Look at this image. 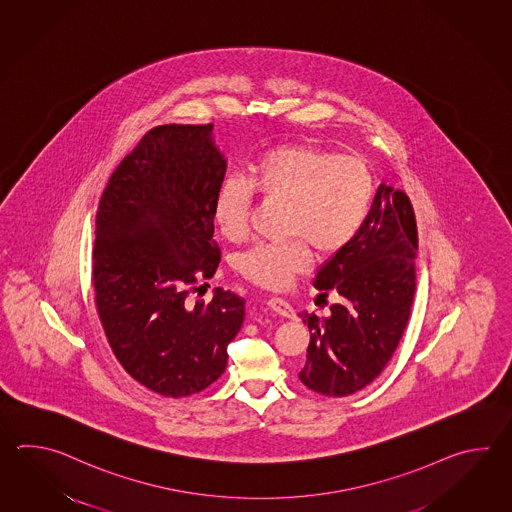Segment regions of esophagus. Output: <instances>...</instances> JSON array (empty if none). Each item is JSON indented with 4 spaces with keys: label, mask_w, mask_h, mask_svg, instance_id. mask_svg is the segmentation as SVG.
<instances>
[{
    "label": "esophagus",
    "mask_w": 512,
    "mask_h": 512,
    "mask_svg": "<svg viewBox=\"0 0 512 512\" xmlns=\"http://www.w3.org/2000/svg\"><path fill=\"white\" fill-rule=\"evenodd\" d=\"M265 304L269 305V309H272L276 315L283 316V318H291V320L296 318L293 307L287 304L285 300H282V298H271Z\"/></svg>",
    "instance_id": "esophagus-1"
}]
</instances>
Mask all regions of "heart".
<instances>
[{
  "label": "heart",
  "instance_id": "1",
  "mask_svg": "<svg viewBox=\"0 0 512 512\" xmlns=\"http://www.w3.org/2000/svg\"><path fill=\"white\" fill-rule=\"evenodd\" d=\"M251 192L289 201L287 243H260L241 254L238 269L249 282L278 291L309 265L305 242L320 256L344 249L370 212L373 179L359 155L315 144H282L251 163L245 181L227 177L214 199V219L227 240L245 236ZM303 240L300 241L299 238Z\"/></svg>",
  "mask_w": 512,
  "mask_h": 512
}]
</instances>
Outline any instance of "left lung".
<instances>
[{"instance_id": "obj_1", "label": "left lung", "mask_w": 512, "mask_h": 512, "mask_svg": "<svg viewBox=\"0 0 512 512\" xmlns=\"http://www.w3.org/2000/svg\"><path fill=\"white\" fill-rule=\"evenodd\" d=\"M415 251L412 203L381 183L359 234L316 271L318 296H338L331 315H300L311 340L298 379L309 390L346 397L381 375L414 304Z\"/></svg>"}]
</instances>
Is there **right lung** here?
<instances>
[{"instance_id": "obj_1", "label": "right lung", "mask_w": 512, "mask_h": 512, "mask_svg": "<svg viewBox=\"0 0 512 512\" xmlns=\"http://www.w3.org/2000/svg\"><path fill=\"white\" fill-rule=\"evenodd\" d=\"M225 174L214 124H164L122 159L98 205L100 322L122 368L164 397L218 381L245 320V300L221 287L210 304L188 300L218 271L214 199Z\"/></svg>"}]
</instances>
